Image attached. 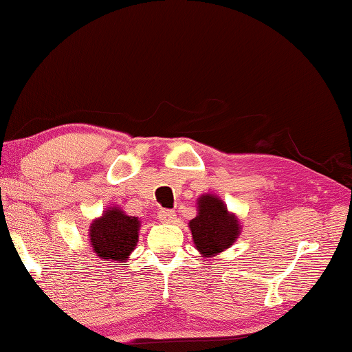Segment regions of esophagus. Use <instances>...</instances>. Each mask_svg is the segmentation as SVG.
Segmentation results:
<instances>
[{
    "label": "esophagus",
    "instance_id": "obj_1",
    "mask_svg": "<svg viewBox=\"0 0 352 352\" xmlns=\"http://www.w3.org/2000/svg\"><path fill=\"white\" fill-rule=\"evenodd\" d=\"M175 211H171V210H160L159 211V219H160V222H164V223H171V222H175Z\"/></svg>",
    "mask_w": 352,
    "mask_h": 352
}]
</instances>
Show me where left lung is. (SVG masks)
<instances>
[{
	"label": "left lung",
	"instance_id": "1",
	"mask_svg": "<svg viewBox=\"0 0 352 352\" xmlns=\"http://www.w3.org/2000/svg\"><path fill=\"white\" fill-rule=\"evenodd\" d=\"M193 244L200 257H216L236 241L241 222L235 212L228 211L221 197L203 193L197 200V216L188 222Z\"/></svg>",
	"mask_w": 352,
	"mask_h": 352
}]
</instances>
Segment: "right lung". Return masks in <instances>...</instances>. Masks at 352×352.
Wrapping results in <instances>:
<instances>
[{
	"label": "right lung",
	"mask_w": 352,
	"mask_h": 352,
	"mask_svg": "<svg viewBox=\"0 0 352 352\" xmlns=\"http://www.w3.org/2000/svg\"><path fill=\"white\" fill-rule=\"evenodd\" d=\"M141 221L119 206H109L89 226V243L101 261L125 265L140 238Z\"/></svg>",
	"instance_id": "add662e5"
}]
</instances>
